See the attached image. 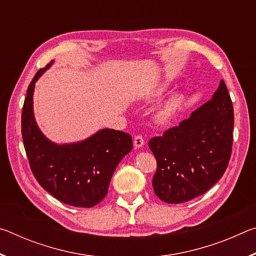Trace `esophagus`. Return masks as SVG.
Instances as JSON below:
<instances>
[{
	"label": "esophagus",
	"mask_w": 256,
	"mask_h": 256,
	"mask_svg": "<svg viewBox=\"0 0 256 256\" xmlns=\"http://www.w3.org/2000/svg\"><path fill=\"white\" fill-rule=\"evenodd\" d=\"M133 144H134V146H136V148H141V146L144 144V138H142V136H134Z\"/></svg>",
	"instance_id": "esophagus-1"
}]
</instances>
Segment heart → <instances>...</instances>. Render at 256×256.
I'll return each instance as SVG.
<instances>
[{
  "label": "heart",
  "instance_id": "heart-1",
  "mask_svg": "<svg viewBox=\"0 0 256 256\" xmlns=\"http://www.w3.org/2000/svg\"><path fill=\"white\" fill-rule=\"evenodd\" d=\"M167 88H168L167 82H162V84H157L152 90H151L149 97L152 99L162 97L164 92L167 90ZM180 104V98L178 96H172L159 108L156 118H157V120L160 123L168 122V120L172 118V115L175 114V112L177 110V108H178Z\"/></svg>",
  "mask_w": 256,
  "mask_h": 256
}]
</instances>
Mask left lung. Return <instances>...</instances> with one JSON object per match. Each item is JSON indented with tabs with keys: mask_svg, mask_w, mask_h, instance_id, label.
<instances>
[{
	"mask_svg": "<svg viewBox=\"0 0 256 256\" xmlns=\"http://www.w3.org/2000/svg\"><path fill=\"white\" fill-rule=\"evenodd\" d=\"M234 108L224 80L209 102L178 126L152 138L149 148L157 160L154 190L166 203L202 196L226 172L232 148Z\"/></svg>",
	"mask_w": 256,
	"mask_h": 256,
	"instance_id": "obj_1",
	"label": "left lung"
}]
</instances>
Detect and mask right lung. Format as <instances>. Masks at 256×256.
Masks as SVG:
<instances>
[{"instance_id": "1", "label": "right lung", "mask_w": 256, "mask_h": 256, "mask_svg": "<svg viewBox=\"0 0 256 256\" xmlns=\"http://www.w3.org/2000/svg\"><path fill=\"white\" fill-rule=\"evenodd\" d=\"M52 63L40 68L28 86L21 115L24 150L34 178L50 196L68 206L92 208L107 196L112 172L133 148L132 136L102 128L76 144L48 140L34 120L32 97L34 82Z\"/></svg>"}]
</instances>
